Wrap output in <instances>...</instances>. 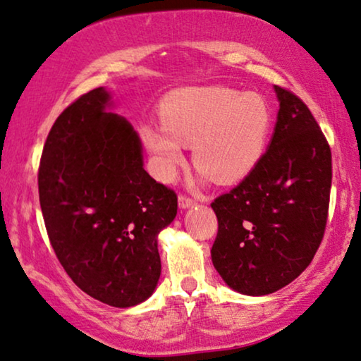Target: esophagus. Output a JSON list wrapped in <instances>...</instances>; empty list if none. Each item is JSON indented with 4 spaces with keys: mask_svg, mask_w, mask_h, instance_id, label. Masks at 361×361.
<instances>
[{
    "mask_svg": "<svg viewBox=\"0 0 361 361\" xmlns=\"http://www.w3.org/2000/svg\"><path fill=\"white\" fill-rule=\"evenodd\" d=\"M178 203H180V208L186 209V208H190V206H193V204L196 203V201H195L193 198H190L188 195L181 193L180 196H178Z\"/></svg>",
    "mask_w": 361,
    "mask_h": 361,
    "instance_id": "obj_1",
    "label": "esophagus"
}]
</instances>
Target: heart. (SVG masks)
Returning <instances> with one entry per match:
<instances>
[{"instance_id": "1", "label": "heart", "mask_w": 361, "mask_h": 361, "mask_svg": "<svg viewBox=\"0 0 361 361\" xmlns=\"http://www.w3.org/2000/svg\"><path fill=\"white\" fill-rule=\"evenodd\" d=\"M161 125H148L142 137L163 181L183 165V145H193V163L214 183H236L266 152L272 107L257 92L209 85L171 92L160 109Z\"/></svg>"}]
</instances>
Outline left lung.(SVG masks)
<instances>
[{"mask_svg":"<svg viewBox=\"0 0 361 361\" xmlns=\"http://www.w3.org/2000/svg\"><path fill=\"white\" fill-rule=\"evenodd\" d=\"M271 145L256 168L211 203L218 234L211 257L231 289L272 294L305 271L324 239L331 150L304 100L276 85Z\"/></svg>","mask_w":361,"mask_h":361,"instance_id":"obj_1","label":"left lung"}]
</instances>
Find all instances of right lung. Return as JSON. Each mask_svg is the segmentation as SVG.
I'll use <instances>...</instances> for the list:
<instances>
[{"label": "right lung", "mask_w": 361, "mask_h": 361, "mask_svg": "<svg viewBox=\"0 0 361 361\" xmlns=\"http://www.w3.org/2000/svg\"><path fill=\"white\" fill-rule=\"evenodd\" d=\"M97 87L64 109L46 138L37 171L47 236L85 294L132 307L155 290L157 236L175 219L176 193L143 170L142 145Z\"/></svg>", "instance_id": "add662e5"}]
</instances>
